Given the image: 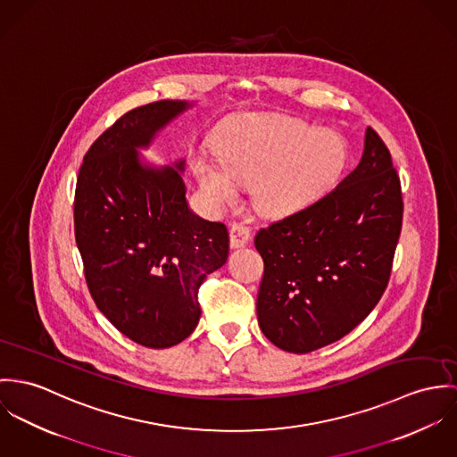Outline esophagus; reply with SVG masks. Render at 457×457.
I'll return each instance as SVG.
<instances>
[{
  "label": "esophagus",
  "mask_w": 457,
  "mask_h": 457,
  "mask_svg": "<svg viewBox=\"0 0 457 457\" xmlns=\"http://www.w3.org/2000/svg\"><path fill=\"white\" fill-rule=\"evenodd\" d=\"M251 238V231L249 228L242 226V224H233L229 229V247L231 249H240L244 247Z\"/></svg>",
  "instance_id": "esophagus-1"
}]
</instances>
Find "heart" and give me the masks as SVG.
Masks as SVG:
<instances>
[{"mask_svg":"<svg viewBox=\"0 0 457 457\" xmlns=\"http://www.w3.org/2000/svg\"><path fill=\"white\" fill-rule=\"evenodd\" d=\"M222 162L196 159L193 171L213 208L237 204L238 182L253 184V204L266 215H284L320 198L342 177L349 149L333 131L298 119L253 115L226 137Z\"/></svg>","mask_w":457,"mask_h":457,"instance_id":"obj_1","label":"heart"}]
</instances>
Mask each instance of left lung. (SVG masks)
<instances>
[{
	"instance_id": "left-lung-1",
	"label": "left lung",
	"mask_w": 457,
	"mask_h": 457,
	"mask_svg": "<svg viewBox=\"0 0 457 457\" xmlns=\"http://www.w3.org/2000/svg\"><path fill=\"white\" fill-rule=\"evenodd\" d=\"M402 186L391 154L368 128L361 162L315 204L257 231L264 261L257 322L282 351L329 345L382 298L402 231Z\"/></svg>"
}]
</instances>
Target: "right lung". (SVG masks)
<instances>
[{
  "instance_id": "1",
  "label": "right lung",
  "mask_w": 457,
  "mask_h": 457,
  "mask_svg": "<svg viewBox=\"0 0 457 457\" xmlns=\"http://www.w3.org/2000/svg\"><path fill=\"white\" fill-rule=\"evenodd\" d=\"M195 104L162 100L124 113L91 145L77 180L75 238L93 300L149 349L196 329L198 287L229 251L226 226L189 208L186 159L161 166L140 153Z\"/></svg>"
}]
</instances>
